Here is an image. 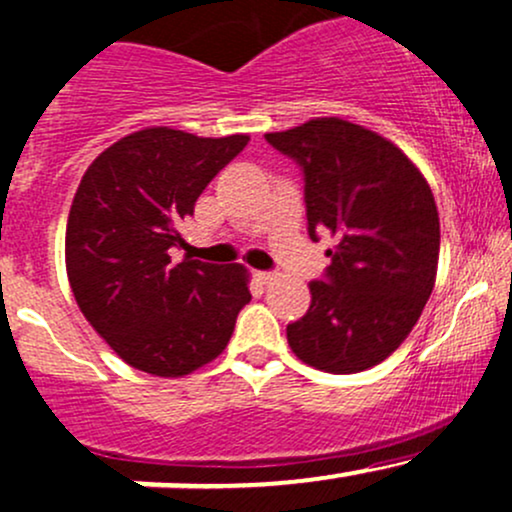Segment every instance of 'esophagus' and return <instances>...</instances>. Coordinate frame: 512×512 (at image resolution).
Here are the masks:
<instances>
[{
	"mask_svg": "<svg viewBox=\"0 0 512 512\" xmlns=\"http://www.w3.org/2000/svg\"><path fill=\"white\" fill-rule=\"evenodd\" d=\"M255 279L260 284H272L274 279H277V274H272V272H255Z\"/></svg>",
	"mask_w": 512,
	"mask_h": 512,
	"instance_id": "obj_1",
	"label": "esophagus"
}]
</instances>
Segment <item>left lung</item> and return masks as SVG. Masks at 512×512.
<instances>
[{
  "label": "left lung",
  "mask_w": 512,
  "mask_h": 512,
  "mask_svg": "<svg viewBox=\"0 0 512 512\" xmlns=\"http://www.w3.org/2000/svg\"><path fill=\"white\" fill-rule=\"evenodd\" d=\"M306 174L308 233L338 245L306 316L286 325L291 352L330 374H355L401 347L428 303L440 260V216L428 179L389 138L323 116L267 133Z\"/></svg>",
  "instance_id": "8db88e82"
}]
</instances>
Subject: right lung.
Here are the masks:
<instances>
[{
    "mask_svg": "<svg viewBox=\"0 0 512 512\" xmlns=\"http://www.w3.org/2000/svg\"><path fill=\"white\" fill-rule=\"evenodd\" d=\"M247 140L150 126L82 174L67 216V279L89 325L133 369L165 379L196 372L226 350L252 299L243 265L170 257L196 199Z\"/></svg>",
    "mask_w": 512,
    "mask_h": 512,
    "instance_id": "right-lung-1",
    "label": "right lung"
}]
</instances>
